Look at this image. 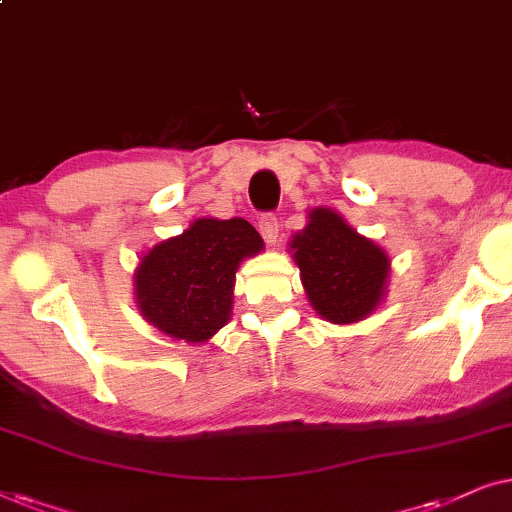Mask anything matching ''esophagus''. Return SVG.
<instances>
[{
    "instance_id": "34e87169",
    "label": "esophagus",
    "mask_w": 512,
    "mask_h": 512,
    "mask_svg": "<svg viewBox=\"0 0 512 512\" xmlns=\"http://www.w3.org/2000/svg\"><path fill=\"white\" fill-rule=\"evenodd\" d=\"M260 234L267 243H276L278 238V217L274 213H264L260 217Z\"/></svg>"
}]
</instances>
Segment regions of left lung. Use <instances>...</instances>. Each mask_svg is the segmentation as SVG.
I'll return each instance as SVG.
<instances>
[{"label": "left lung", "mask_w": 512, "mask_h": 512, "mask_svg": "<svg viewBox=\"0 0 512 512\" xmlns=\"http://www.w3.org/2000/svg\"><path fill=\"white\" fill-rule=\"evenodd\" d=\"M290 248L311 306L330 323L363 320L384 297L386 252L332 210H311L309 224L295 234Z\"/></svg>", "instance_id": "left-lung-1"}]
</instances>
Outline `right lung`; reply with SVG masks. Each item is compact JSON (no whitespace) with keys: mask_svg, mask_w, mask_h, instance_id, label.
I'll return each mask as SVG.
<instances>
[{"mask_svg":"<svg viewBox=\"0 0 512 512\" xmlns=\"http://www.w3.org/2000/svg\"><path fill=\"white\" fill-rule=\"evenodd\" d=\"M250 222L196 220L142 257L135 295L142 316L173 339L201 344L229 320L236 269L262 250Z\"/></svg>","mask_w":512,"mask_h":512,"instance_id":"right-lung-1","label":"right lung"}]
</instances>
